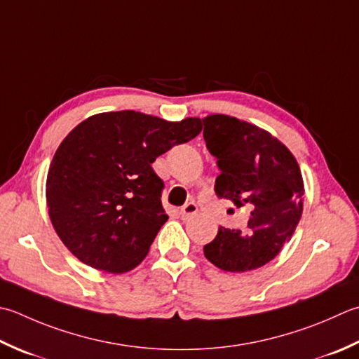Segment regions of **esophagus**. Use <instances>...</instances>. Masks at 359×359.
Returning a JSON list of instances; mask_svg holds the SVG:
<instances>
[{
	"instance_id": "esophagus-1",
	"label": "esophagus",
	"mask_w": 359,
	"mask_h": 359,
	"mask_svg": "<svg viewBox=\"0 0 359 359\" xmlns=\"http://www.w3.org/2000/svg\"><path fill=\"white\" fill-rule=\"evenodd\" d=\"M198 212H199L198 205H196L194 202H188L187 205L182 207L180 215H182V217H184V219H189V217H193L194 215H198Z\"/></svg>"
}]
</instances>
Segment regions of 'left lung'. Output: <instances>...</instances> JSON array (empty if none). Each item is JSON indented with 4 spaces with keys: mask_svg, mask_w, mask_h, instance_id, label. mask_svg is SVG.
I'll return each instance as SVG.
<instances>
[{
    "mask_svg": "<svg viewBox=\"0 0 359 359\" xmlns=\"http://www.w3.org/2000/svg\"><path fill=\"white\" fill-rule=\"evenodd\" d=\"M203 140L216 157L217 198L252 208L249 230L219 227L203 255L227 272L258 269L278 255L291 240L304 210V179L291 151L269 132L248 121L208 115Z\"/></svg>",
    "mask_w": 359,
    "mask_h": 359,
    "instance_id": "left-lung-1",
    "label": "left lung"
}]
</instances>
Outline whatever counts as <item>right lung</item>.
Segmentation results:
<instances>
[{
	"instance_id": "add662e5",
	"label": "right lung",
	"mask_w": 359,
	"mask_h": 359,
	"mask_svg": "<svg viewBox=\"0 0 359 359\" xmlns=\"http://www.w3.org/2000/svg\"><path fill=\"white\" fill-rule=\"evenodd\" d=\"M199 118L171 123L133 110L87 118L55 151L46 179L53 227L91 268L123 273L143 262L168 221L152 163L199 135Z\"/></svg>"
}]
</instances>
